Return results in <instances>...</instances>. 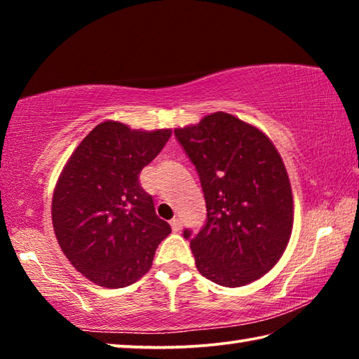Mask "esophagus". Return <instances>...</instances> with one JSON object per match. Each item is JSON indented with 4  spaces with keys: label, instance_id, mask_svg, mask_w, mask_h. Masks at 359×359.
<instances>
[{
    "label": "esophagus",
    "instance_id": "obj_1",
    "mask_svg": "<svg viewBox=\"0 0 359 359\" xmlns=\"http://www.w3.org/2000/svg\"><path fill=\"white\" fill-rule=\"evenodd\" d=\"M171 226L174 231H180L182 229V220L179 217H174L171 220Z\"/></svg>",
    "mask_w": 359,
    "mask_h": 359
}]
</instances>
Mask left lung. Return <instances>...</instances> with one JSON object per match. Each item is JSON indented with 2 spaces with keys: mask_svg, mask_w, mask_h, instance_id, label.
<instances>
[{
  "mask_svg": "<svg viewBox=\"0 0 359 359\" xmlns=\"http://www.w3.org/2000/svg\"><path fill=\"white\" fill-rule=\"evenodd\" d=\"M201 182L208 218L198 234L184 229L201 276L244 287L271 271L293 228L287 169L264 133L215 112L174 130Z\"/></svg>",
  "mask_w": 359,
  "mask_h": 359,
  "instance_id": "left-lung-1",
  "label": "left lung"
}]
</instances>
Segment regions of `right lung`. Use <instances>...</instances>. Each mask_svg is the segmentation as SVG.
Returning a JSON list of instances; mask_svg holds the SVG:
<instances>
[{
	"label": "right lung",
	"mask_w": 359,
	"mask_h": 359,
	"mask_svg": "<svg viewBox=\"0 0 359 359\" xmlns=\"http://www.w3.org/2000/svg\"><path fill=\"white\" fill-rule=\"evenodd\" d=\"M171 130L135 131L104 121L66 163L53 191L52 223L65 257L106 288H123L150 269L171 233L156 215L139 174L160 154Z\"/></svg>",
	"instance_id": "right-lung-1"
}]
</instances>
